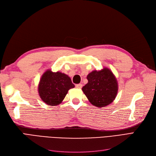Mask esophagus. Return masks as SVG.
I'll use <instances>...</instances> for the list:
<instances>
[{"label":"esophagus","mask_w":156,"mask_h":156,"mask_svg":"<svg viewBox=\"0 0 156 156\" xmlns=\"http://www.w3.org/2000/svg\"><path fill=\"white\" fill-rule=\"evenodd\" d=\"M83 87V84H77L76 85H75V87L78 88H81Z\"/></svg>","instance_id":"esophagus-1"}]
</instances>
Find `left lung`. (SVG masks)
I'll return each instance as SVG.
<instances>
[{
	"label": "left lung",
	"instance_id": "obj_1",
	"mask_svg": "<svg viewBox=\"0 0 156 156\" xmlns=\"http://www.w3.org/2000/svg\"><path fill=\"white\" fill-rule=\"evenodd\" d=\"M88 83L82 88L89 101L97 107L110 104L118 92L117 81L111 71L103 68L93 71L87 75Z\"/></svg>",
	"mask_w": 156,
	"mask_h": 156
}]
</instances>
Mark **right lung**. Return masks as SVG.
<instances>
[{"instance_id": "right-lung-1", "label": "right lung", "mask_w": 156, "mask_h": 156, "mask_svg": "<svg viewBox=\"0 0 156 156\" xmlns=\"http://www.w3.org/2000/svg\"><path fill=\"white\" fill-rule=\"evenodd\" d=\"M75 85L67 75L48 70L40 79L38 92L41 99L46 104L55 106L63 101L70 88Z\"/></svg>"}]
</instances>
